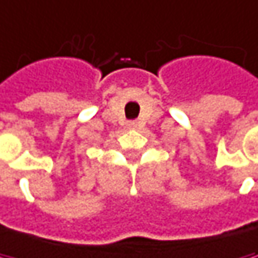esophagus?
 I'll return each instance as SVG.
<instances>
[{"label": "esophagus", "mask_w": 258, "mask_h": 258, "mask_svg": "<svg viewBox=\"0 0 258 258\" xmlns=\"http://www.w3.org/2000/svg\"><path fill=\"white\" fill-rule=\"evenodd\" d=\"M127 127H129V129H135L136 122H129V123H127Z\"/></svg>", "instance_id": "obj_1"}]
</instances>
